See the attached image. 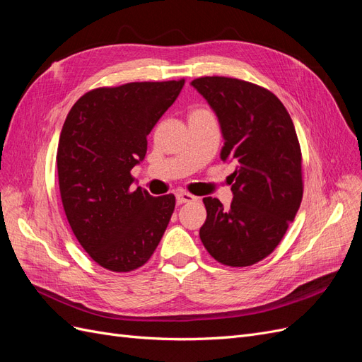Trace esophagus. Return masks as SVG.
I'll return each mask as SVG.
<instances>
[{
	"label": "esophagus",
	"instance_id": "obj_1",
	"mask_svg": "<svg viewBox=\"0 0 362 362\" xmlns=\"http://www.w3.org/2000/svg\"><path fill=\"white\" fill-rule=\"evenodd\" d=\"M198 198L196 196L187 193V192H178L177 193V202L178 204H185V202H192V201H196Z\"/></svg>",
	"mask_w": 362,
	"mask_h": 362
}]
</instances>
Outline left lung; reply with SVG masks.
Wrapping results in <instances>:
<instances>
[{
	"mask_svg": "<svg viewBox=\"0 0 362 362\" xmlns=\"http://www.w3.org/2000/svg\"><path fill=\"white\" fill-rule=\"evenodd\" d=\"M190 84L217 116L225 140L221 160L235 163L231 206L204 198L201 240L222 264L252 266L279 245L302 202V156L293 120L278 98L257 84L228 76H202Z\"/></svg>",
	"mask_w": 362,
	"mask_h": 362,
	"instance_id": "obj_1",
	"label": "left lung"
}]
</instances>
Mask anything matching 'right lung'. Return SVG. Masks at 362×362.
Instances as JSON below:
<instances>
[{
	"instance_id": "obj_1",
	"label": "right lung",
	"mask_w": 362,
	"mask_h": 362,
	"mask_svg": "<svg viewBox=\"0 0 362 362\" xmlns=\"http://www.w3.org/2000/svg\"><path fill=\"white\" fill-rule=\"evenodd\" d=\"M184 80L128 83L83 95L64 120L57 149L64 213L83 249L112 272H131L154 254L175 196L131 190L148 134L177 100Z\"/></svg>"
}]
</instances>
